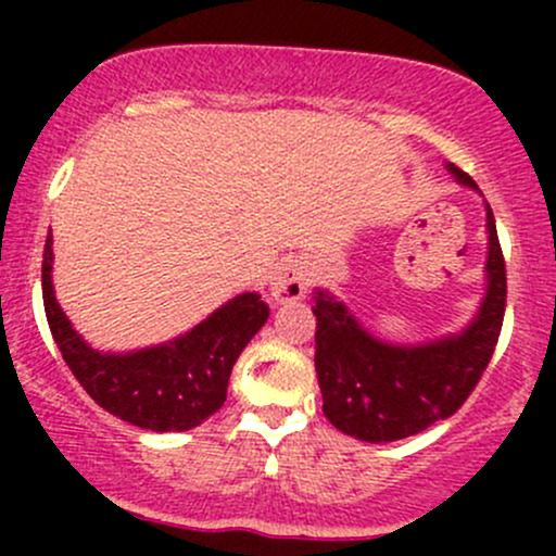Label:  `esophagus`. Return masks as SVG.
<instances>
[{
    "instance_id": "obj_1",
    "label": "esophagus",
    "mask_w": 556,
    "mask_h": 556,
    "mask_svg": "<svg viewBox=\"0 0 556 556\" xmlns=\"http://www.w3.org/2000/svg\"><path fill=\"white\" fill-rule=\"evenodd\" d=\"M271 298L277 303H287V300H300L305 292V266L298 258H285L282 264L274 266L269 277Z\"/></svg>"
}]
</instances>
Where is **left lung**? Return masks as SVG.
Here are the masks:
<instances>
[{"label": "left lung", "mask_w": 556, "mask_h": 556, "mask_svg": "<svg viewBox=\"0 0 556 556\" xmlns=\"http://www.w3.org/2000/svg\"><path fill=\"white\" fill-rule=\"evenodd\" d=\"M465 188L473 177L446 162ZM486 292L473 321L460 331L418 344H394L371 334L348 305L316 290V376L324 416L361 442H397L450 418L486 371L502 331L507 274L491 206L486 203Z\"/></svg>", "instance_id": "8db88e82"}]
</instances>
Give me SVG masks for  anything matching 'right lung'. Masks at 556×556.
<instances>
[{"instance_id": "add662e5", "label": "right lung", "mask_w": 556, "mask_h": 556, "mask_svg": "<svg viewBox=\"0 0 556 556\" xmlns=\"http://www.w3.org/2000/svg\"><path fill=\"white\" fill-rule=\"evenodd\" d=\"M52 261L49 235L41 264L43 311L62 358L96 405L156 433L195 429L225 405L235 361L269 318V305L258 292L227 300L212 316L169 342L132 353H101L73 329L56 303Z\"/></svg>"}]
</instances>
